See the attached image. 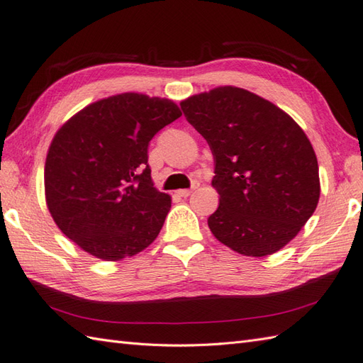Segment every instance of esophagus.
I'll use <instances>...</instances> for the list:
<instances>
[{
    "mask_svg": "<svg viewBox=\"0 0 363 363\" xmlns=\"http://www.w3.org/2000/svg\"><path fill=\"white\" fill-rule=\"evenodd\" d=\"M199 187V184L198 182H193V185H191V189H185V190H178V195L179 196H182V198H187V196H190L191 193H193V190H196Z\"/></svg>",
    "mask_w": 363,
    "mask_h": 363,
    "instance_id": "34e87169",
    "label": "esophagus"
}]
</instances>
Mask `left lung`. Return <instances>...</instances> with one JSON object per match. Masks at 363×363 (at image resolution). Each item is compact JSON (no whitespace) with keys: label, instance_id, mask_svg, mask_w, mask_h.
Here are the masks:
<instances>
[{"label":"left lung","instance_id":"left-lung-1","mask_svg":"<svg viewBox=\"0 0 363 363\" xmlns=\"http://www.w3.org/2000/svg\"><path fill=\"white\" fill-rule=\"evenodd\" d=\"M215 159L220 206L215 238L246 257H266L297 237L320 198L318 164L297 122L254 92L220 86L181 102Z\"/></svg>","mask_w":363,"mask_h":363}]
</instances>
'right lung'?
Returning a JSON list of instances; mask_svg holds the SVG:
<instances>
[{
  "instance_id": "add662e5",
  "label": "right lung",
  "mask_w": 363,
  "mask_h": 363,
  "mask_svg": "<svg viewBox=\"0 0 363 363\" xmlns=\"http://www.w3.org/2000/svg\"><path fill=\"white\" fill-rule=\"evenodd\" d=\"M182 113L172 100L125 92L83 108L46 156V204L55 224L92 257L119 261L148 247L172 198L151 181L148 143Z\"/></svg>"
}]
</instances>
